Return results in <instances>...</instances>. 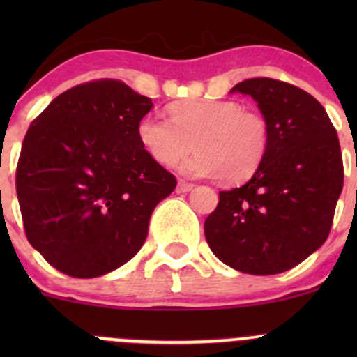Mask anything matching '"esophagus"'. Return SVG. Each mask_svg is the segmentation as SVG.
Instances as JSON below:
<instances>
[{"label": "esophagus", "instance_id": "obj_1", "mask_svg": "<svg viewBox=\"0 0 357 357\" xmlns=\"http://www.w3.org/2000/svg\"><path fill=\"white\" fill-rule=\"evenodd\" d=\"M178 193H186V192H190V190H193V183H188V181H185V179H179L178 181Z\"/></svg>", "mask_w": 357, "mask_h": 357}]
</instances>
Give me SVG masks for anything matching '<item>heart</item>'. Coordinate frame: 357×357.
<instances>
[{"label": "heart", "mask_w": 357, "mask_h": 357, "mask_svg": "<svg viewBox=\"0 0 357 357\" xmlns=\"http://www.w3.org/2000/svg\"><path fill=\"white\" fill-rule=\"evenodd\" d=\"M167 112L169 121L145 115L136 128L139 145L157 164L171 167L195 146L181 164L185 174H221L222 181L236 185L254 176L268 155V117L240 102L188 98L171 103Z\"/></svg>", "instance_id": "1"}]
</instances>
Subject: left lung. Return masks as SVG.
I'll return each instance as SVG.
<instances>
[{
    "mask_svg": "<svg viewBox=\"0 0 357 357\" xmlns=\"http://www.w3.org/2000/svg\"><path fill=\"white\" fill-rule=\"evenodd\" d=\"M268 117L271 143L255 174L219 192L205 219L219 261L248 275H278L307 259L328 238L344 186L340 143L321 103L304 89L271 77L238 82Z\"/></svg>",
    "mask_w": 357,
    "mask_h": 357,
    "instance_id": "1",
    "label": "left lung"
}]
</instances>
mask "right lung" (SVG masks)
<instances>
[{
  "instance_id": "right-lung-1",
  "label": "right lung",
  "mask_w": 357,
  "mask_h": 357,
  "mask_svg": "<svg viewBox=\"0 0 357 357\" xmlns=\"http://www.w3.org/2000/svg\"><path fill=\"white\" fill-rule=\"evenodd\" d=\"M149 96L117 79L67 89L32 121L17 164L29 243L63 275L95 278L135 257L174 174L138 142Z\"/></svg>"
}]
</instances>
